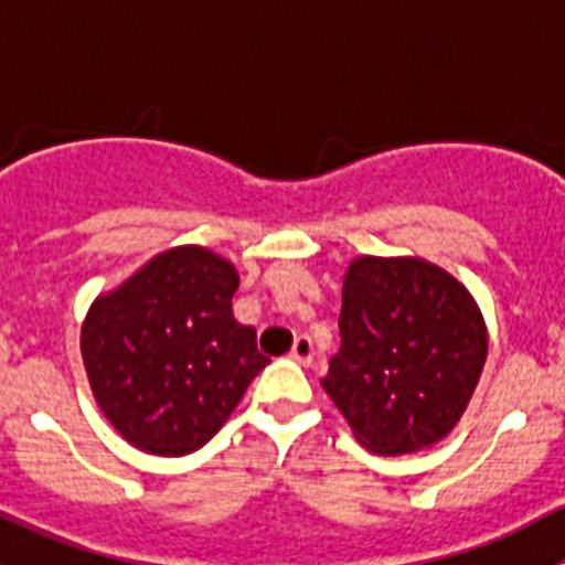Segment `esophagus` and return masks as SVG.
<instances>
[{
    "mask_svg": "<svg viewBox=\"0 0 565 565\" xmlns=\"http://www.w3.org/2000/svg\"><path fill=\"white\" fill-rule=\"evenodd\" d=\"M289 355H292L298 363H303V366H311V361H315V344H311L309 335H298Z\"/></svg>",
    "mask_w": 565,
    "mask_h": 565,
    "instance_id": "obj_1",
    "label": "esophagus"
}]
</instances>
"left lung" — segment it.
<instances>
[{"instance_id":"1","label":"left lung","mask_w":565,"mask_h":565,"mask_svg":"<svg viewBox=\"0 0 565 565\" xmlns=\"http://www.w3.org/2000/svg\"><path fill=\"white\" fill-rule=\"evenodd\" d=\"M339 330L322 388L369 451H418L454 429L487 361L483 317L457 278L424 259L361 256Z\"/></svg>"}]
</instances>
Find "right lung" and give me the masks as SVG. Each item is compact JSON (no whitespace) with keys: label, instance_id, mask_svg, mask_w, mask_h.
I'll use <instances>...</instances> for the list:
<instances>
[{"label":"right lung","instance_id":"obj_1","mask_svg":"<svg viewBox=\"0 0 565 565\" xmlns=\"http://www.w3.org/2000/svg\"><path fill=\"white\" fill-rule=\"evenodd\" d=\"M237 270L213 250L172 248L93 303L82 328L89 385L114 429L182 457L224 426L270 363L232 317Z\"/></svg>","mask_w":565,"mask_h":565}]
</instances>
